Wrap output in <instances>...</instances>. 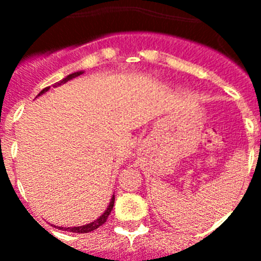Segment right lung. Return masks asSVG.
<instances>
[{"instance_id":"obj_1","label":"right lung","mask_w":261,"mask_h":261,"mask_svg":"<svg viewBox=\"0 0 261 261\" xmlns=\"http://www.w3.org/2000/svg\"><path fill=\"white\" fill-rule=\"evenodd\" d=\"M81 74H84V70H80V71H75V73H71V74L66 75V77L64 78V80H61V81H60V82H57V84L53 85V87L61 86V85L66 84L68 81L73 80V78L78 77V75H81ZM49 89H50V86L49 87H45V89L41 90L40 93H39L38 95H36V98H38V96H40V95H43V94L47 93V91ZM114 202H115V195H112V199H111L110 204H108V206H107V209H106V211H105V213H103L100 217H98L96 220H94L93 222H90V223H87V225H82V226H73V227H60V226H59L57 229H61V230L64 229V230H65V231L78 232V234H86V232L94 231V230L98 229L99 226H102L103 223H105L106 221H107L108 216H110V213H111V211H112V208H114Z\"/></svg>"}]
</instances>
